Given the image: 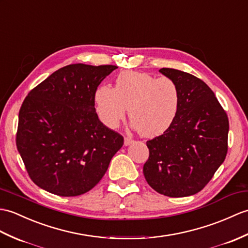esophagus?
Masks as SVG:
<instances>
[{"instance_id":"1","label":"esophagus","mask_w":248,"mask_h":248,"mask_svg":"<svg viewBox=\"0 0 248 248\" xmlns=\"http://www.w3.org/2000/svg\"><path fill=\"white\" fill-rule=\"evenodd\" d=\"M133 141H134V140H132L131 137H128V136L124 137V146H129V145H131V143L133 142Z\"/></svg>"}]
</instances>
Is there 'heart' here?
<instances>
[{"label":"heart","mask_w":248,"mask_h":248,"mask_svg":"<svg viewBox=\"0 0 248 248\" xmlns=\"http://www.w3.org/2000/svg\"><path fill=\"white\" fill-rule=\"evenodd\" d=\"M180 102V88L173 79L138 72L120 73L114 89L101 85L95 93L96 110L103 124L116 128L129 108L131 123L146 137L159 135L169 128Z\"/></svg>","instance_id":"obj_1"}]
</instances>
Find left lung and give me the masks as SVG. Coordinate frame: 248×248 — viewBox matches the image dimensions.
Instances as JSON below:
<instances>
[{
    "label": "left lung",
    "mask_w": 248,
    "mask_h": 248,
    "mask_svg": "<svg viewBox=\"0 0 248 248\" xmlns=\"http://www.w3.org/2000/svg\"><path fill=\"white\" fill-rule=\"evenodd\" d=\"M159 72L177 83L181 102L169 128L147 141L143 175L160 194L188 197L201 191L225 159L228 117L203 80L174 68Z\"/></svg>",
    "instance_id": "8db88e82"
}]
</instances>
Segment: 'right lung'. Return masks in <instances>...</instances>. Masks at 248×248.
<instances>
[{"label": "right lung", "mask_w": 248, "mask_h": 248, "mask_svg": "<svg viewBox=\"0 0 248 248\" xmlns=\"http://www.w3.org/2000/svg\"><path fill=\"white\" fill-rule=\"evenodd\" d=\"M116 68L66 65L26 96L16 143L28 175L40 188L61 197H77L105 175L124 137L98 118L95 93Z\"/></svg>", "instance_id": "obj_1"}]
</instances>
